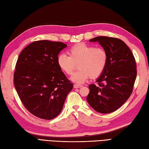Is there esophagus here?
I'll return each mask as SVG.
<instances>
[{"label": "esophagus", "instance_id": "obj_1", "mask_svg": "<svg viewBox=\"0 0 149 149\" xmlns=\"http://www.w3.org/2000/svg\"><path fill=\"white\" fill-rule=\"evenodd\" d=\"M73 87H74V88H80V87H81V85H78V84H74V85H73Z\"/></svg>", "mask_w": 149, "mask_h": 149}]
</instances>
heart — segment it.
<instances>
[{"label":"heart","instance_id":"obj_1","mask_svg":"<svg viewBox=\"0 0 149 149\" xmlns=\"http://www.w3.org/2000/svg\"><path fill=\"white\" fill-rule=\"evenodd\" d=\"M69 55H59L57 64L67 74H71L78 65L79 69L71 77V80L77 84L84 83L89 77H100L108 60V53L104 48L85 43L74 45L69 49Z\"/></svg>","mask_w":149,"mask_h":149}]
</instances>
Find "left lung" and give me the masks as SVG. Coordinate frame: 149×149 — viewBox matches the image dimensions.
<instances>
[{
    "mask_svg": "<svg viewBox=\"0 0 149 149\" xmlns=\"http://www.w3.org/2000/svg\"><path fill=\"white\" fill-rule=\"evenodd\" d=\"M90 41L98 42L107 50L108 60L96 80L97 85L88 86L87 101L97 112L111 113L119 108L133 92L137 74L136 62L131 49L119 39L99 36Z\"/></svg>",
    "mask_w": 149,
    "mask_h": 149,
    "instance_id": "1",
    "label": "left lung"
}]
</instances>
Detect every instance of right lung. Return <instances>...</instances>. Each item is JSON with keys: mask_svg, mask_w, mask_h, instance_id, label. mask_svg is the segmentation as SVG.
<instances>
[{"mask_svg": "<svg viewBox=\"0 0 149 149\" xmlns=\"http://www.w3.org/2000/svg\"><path fill=\"white\" fill-rule=\"evenodd\" d=\"M66 47L58 41H34L16 62L14 84L18 96L30 113L42 119L59 115L73 87L57 64L58 55Z\"/></svg>", "mask_w": 149, "mask_h": 149, "instance_id": "right-lung-1", "label": "right lung"}]
</instances>
